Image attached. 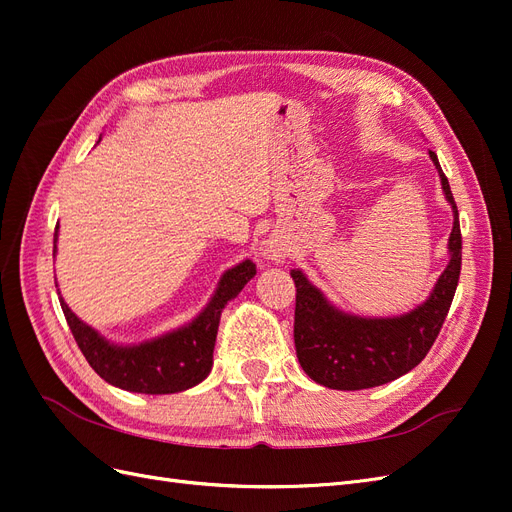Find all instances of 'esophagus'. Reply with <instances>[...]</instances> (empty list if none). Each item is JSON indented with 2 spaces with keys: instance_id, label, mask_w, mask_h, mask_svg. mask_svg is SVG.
<instances>
[{
  "instance_id": "34e87169",
  "label": "esophagus",
  "mask_w": 512,
  "mask_h": 512,
  "mask_svg": "<svg viewBox=\"0 0 512 512\" xmlns=\"http://www.w3.org/2000/svg\"><path fill=\"white\" fill-rule=\"evenodd\" d=\"M262 256L271 262H284L286 260V250L277 243H267L265 250H262Z\"/></svg>"
}]
</instances>
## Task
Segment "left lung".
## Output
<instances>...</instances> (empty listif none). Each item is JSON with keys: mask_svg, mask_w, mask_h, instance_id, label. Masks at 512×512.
Listing matches in <instances>:
<instances>
[{"mask_svg": "<svg viewBox=\"0 0 512 512\" xmlns=\"http://www.w3.org/2000/svg\"><path fill=\"white\" fill-rule=\"evenodd\" d=\"M429 158L438 168L444 198L453 209V230L448 237L451 260L421 305L391 318L348 314L324 297L301 269L290 271L297 286L294 348L305 374L322 386L361 391L397 380L421 363L436 342L459 282L461 230L451 185L436 153L429 151Z\"/></svg>", "mask_w": 512, "mask_h": 512, "instance_id": "1", "label": "left lung"}]
</instances>
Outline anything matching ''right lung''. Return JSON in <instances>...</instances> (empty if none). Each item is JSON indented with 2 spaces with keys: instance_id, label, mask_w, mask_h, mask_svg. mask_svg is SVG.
<instances>
[{
  "instance_id": "add662e5",
  "label": "right lung",
  "mask_w": 512,
  "mask_h": 512,
  "mask_svg": "<svg viewBox=\"0 0 512 512\" xmlns=\"http://www.w3.org/2000/svg\"><path fill=\"white\" fill-rule=\"evenodd\" d=\"M57 232L59 226H55L53 254L57 252ZM254 275L256 265L252 260L239 262L220 277L211 301L192 322L132 346L108 342L104 335L72 312L61 294L59 303L76 344L102 380L130 393L168 395L188 391L209 376L224 307Z\"/></svg>"
}]
</instances>
